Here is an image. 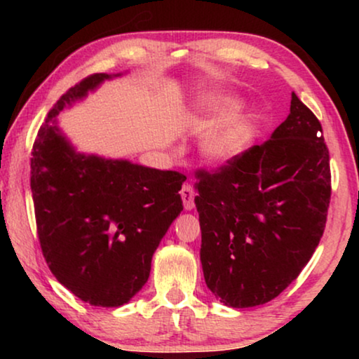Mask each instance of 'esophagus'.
I'll return each mask as SVG.
<instances>
[{
  "mask_svg": "<svg viewBox=\"0 0 359 359\" xmlns=\"http://www.w3.org/2000/svg\"><path fill=\"white\" fill-rule=\"evenodd\" d=\"M181 199H183V205L186 210H191L194 208V189L191 184H183V188L180 191Z\"/></svg>",
  "mask_w": 359,
  "mask_h": 359,
  "instance_id": "esophagus-1",
  "label": "esophagus"
}]
</instances>
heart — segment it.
<instances>
[{"label": "heart", "instance_id": "1", "mask_svg": "<svg viewBox=\"0 0 359 359\" xmlns=\"http://www.w3.org/2000/svg\"><path fill=\"white\" fill-rule=\"evenodd\" d=\"M242 101L233 96H219L204 100L198 106V114L203 119H214V117L230 116L240 109ZM252 137V124L250 121L242 119L230 122L220 129L210 132L203 144V151L209 160L215 163H227L242 154L245 145Z\"/></svg>", "mask_w": 359, "mask_h": 359}]
</instances>
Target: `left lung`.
Listing matches in <instances>:
<instances>
[{"instance_id":"left-lung-1","label":"left lung","mask_w":359,"mask_h":359,"mask_svg":"<svg viewBox=\"0 0 359 359\" xmlns=\"http://www.w3.org/2000/svg\"><path fill=\"white\" fill-rule=\"evenodd\" d=\"M194 198L208 287L225 306L278 297L316 252L330 204V156L313 112L291 95L269 140L219 171H198Z\"/></svg>"}]
</instances>
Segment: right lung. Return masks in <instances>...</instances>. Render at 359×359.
Returning <instances> with one entry per match:
<instances>
[{"mask_svg":"<svg viewBox=\"0 0 359 359\" xmlns=\"http://www.w3.org/2000/svg\"><path fill=\"white\" fill-rule=\"evenodd\" d=\"M121 76L96 73L48 111L32 147L31 189L43 258L68 291L91 306H124L150 276L151 257L183 210L186 176L80 154L57 116Z\"/></svg>","mask_w":359,"mask_h":359,"instance_id":"1","label":"right lung"}]
</instances>
